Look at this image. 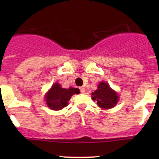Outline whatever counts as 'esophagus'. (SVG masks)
<instances>
[{
  "instance_id": "34e87169",
  "label": "esophagus",
  "mask_w": 159,
  "mask_h": 159,
  "mask_svg": "<svg viewBox=\"0 0 159 159\" xmlns=\"http://www.w3.org/2000/svg\"><path fill=\"white\" fill-rule=\"evenodd\" d=\"M80 91H81V94H84V93L85 92V89H84V87H81V88H80Z\"/></svg>"
}]
</instances>
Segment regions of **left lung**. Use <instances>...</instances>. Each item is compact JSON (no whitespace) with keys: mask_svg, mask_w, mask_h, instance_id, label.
Instances as JSON below:
<instances>
[{"mask_svg":"<svg viewBox=\"0 0 159 159\" xmlns=\"http://www.w3.org/2000/svg\"><path fill=\"white\" fill-rule=\"evenodd\" d=\"M92 99L97 102L98 105L103 109L114 108L118 102V94L110 88L105 81L99 83L98 89L91 93Z\"/></svg>","mask_w":159,"mask_h":159,"instance_id":"8db88e82","label":"left lung"}]
</instances>
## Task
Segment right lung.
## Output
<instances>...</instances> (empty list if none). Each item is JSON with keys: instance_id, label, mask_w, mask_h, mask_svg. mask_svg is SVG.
Masks as SVG:
<instances>
[{"instance_id": "right-lung-1", "label": "right lung", "mask_w": 159, "mask_h": 159, "mask_svg": "<svg viewBox=\"0 0 159 159\" xmlns=\"http://www.w3.org/2000/svg\"><path fill=\"white\" fill-rule=\"evenodd\" d=\"M79 92L78 89H63L59 83H54L51 89L46 93V104L51 109L61 110L68 105V102L73 94H79Z\"/></svg>"}]
</instances>
